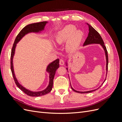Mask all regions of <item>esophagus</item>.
<instances>
[{
  "label": "esophagus",
  "instance_id": "1",
  "mask_svg": "<svg viewBox=\"0 0 122 122\" xmlns=\"http://www.w3.org/2000/svg\"><path fill=\"white\" fill-rule=\"evenodd\" d=\"M64 61L63 60H62V59H61V60H60V65H61V66H62L64 65Z\"/></svg>",
  "mask_w": 122,
  "mask_h": 122
}]
</instances>
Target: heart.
<instances>
[{"instance_id": "obj_1", "label": "heart", "mask_w": 122, "mask_h": 122, "mask_svg": "<svg viewBox=\"0 0 122 122\" xmlns=\"http://www.w3.org/2000/svg\"><path fill=\"white\" fill-rule=\"evenodd\" d=\"M76 30L75 26H66L58 32L56 37V43L61 45L67 41V47L70 51L74 50L79 45L83 36V33L80 30Z\"/></svg>"}]
</instances>
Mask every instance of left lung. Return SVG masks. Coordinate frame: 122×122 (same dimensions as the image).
<instances>
[{
	"label": "left lung",
	"mask_w": 122,
	"mask_h": 122,
	"mask_svg": "<svg viewBox=\"0 0 122 122\" xmlns=\"http://www.w3.org/2000/svg\"><path fill=\"white\" fill-rule=\"evenodd\" d=\"M87 25L88 26V28H89V32H88V35L87 37L86 40V41L84 42L83 45H88V44H100V45L102 46V47L104 49L105 51V55H106V76H107V70H108V53H107V51L106 46L104 45V43L103 42V40L102 38H101V36L99 34V32L96 30L95 29L88 24L86 23ZM68 70V68H67ZM106 78L104 80V81L106 80ZM104 81L103 82H104ZM103 84H102V85ZM70 85H71V83H70ZM71 88L76 93H91V92H92L93 91H95L96 90H97V89L100 87H99L97 89H96L94 90H92V91H87V92H79V91H77L75 90L71 86Z\"/></svg>",
	"instance_id": "8db88e82"
}]
</instances>
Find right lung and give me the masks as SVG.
<instances>
[{
	"label": "right lung",
	"instance_id": "obj_1",
	"mask_svg": "<svg viewBox=\"0 0 122 122\" xmlns=\"http://www.w3.org/2000/svg\"><path fill=\"white\" fill-rule=\"evenodd\" d=\"M47 23V21H43L41 22L29 24L26 26L22 30L20 31L18 34L15 40L14 43L13 44V46L12 49V51H11V56H10V69L12 73V75L13 76L14 80L17 86L19 87L20 89L23 91L25 94L31 97H38L41 96H43L46 95L52 90V88L53 87V79L54 77V75L55 72H56V70L58 68L59 66V59L57 58L56 60H55L53 62H51L48 66L47 68V71L49 73V83L48 86L46 88L42 91L40 92H32L26 89L23 86H21V84L18 82L16 77L15 76V74L13 69V56L15 53V47L16 46V44L19 41L22 39V38L26 34H28L29 32H39L41 30H42L44 29V27L45 25Z\"/></svg>",
	"mask_w": 122,
	"mask_h": 122
}]
</instances>
